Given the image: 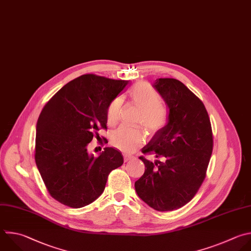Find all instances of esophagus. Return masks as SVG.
Segmentation results:
<instances>
[{
	"mask_svg": "<svg viewBox=\"0 0 251 251\" xmlns=\"http://www.w3.org/2000/svg\"><path fill=\"white\" fill-rule=\"evenodd\" d=\"M133 157H134V156H132V155L124 154V161H125V162H126V161H129V160H131Z\"/></svg>",
	"mask_w": 251,
	"mask_h": 251,
	"instance_id": "1",
	"label": "esophagus"
}]
</instances>
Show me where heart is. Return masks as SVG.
<instances>
[{"label":"heart","mask_w":251,"mask_h":251,"mask_svg":"<svg viewBox=\"0 0 251 251\" xmlns=\"http://www.w3.org/2000/svg\"><path fill=\"white\" fill-rule=\"evenodd\" d=\"M131 101L142 108L138 122L144 125L150 134L160 132L169 122V112L161 105L159 94L147 82H139L129 92ZM123 100L115 99L108 106L106 121L109 126L115 125L122 114ZM146 134L141 127H130L121 125L110 135L111 145L124 151L132 152L145 141Z\"/></svg>","instance_id":"1"}]
</instances>
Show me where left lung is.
Segmentation results:
<instances>
[{"mask_svg": "<svg viewBox=\"0 0 251 251\" xmlns=\"http://www.w3.org/2000/svg\"><path fill=\"white\" fill-rule=\"evenodd\" d=\"M153 88L170 108L169 122L154 134L143 153L145 173L135 182L138 196L156 211H174L187 204L201 187L213 151V133L204 103L176 78H156Z\"/></svg>", "mask_w": 251, "mask_h": 251, "instance_id": "obj_1", "label": "left lung"}]
</instances>
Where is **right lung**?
<instances>
[{"mask_svg": "<svg viewBox=\"0 0 251 251\" xmlns=\"http://www.w3.org/2000/svg\"><path fill=\"white\" fill-rule=\"evenodd\" d=\"M129 80L94 74L65 85L43 107L36 124L35 162L49 194L61 204L81 208L103 192L109 174L123 164L121 151L104 148L90 155L88 145L106 129L109 104ZM105 141V140H104Z\"/></svg>", "mask_w": 251, "mask_h": 251, "instance_id": "obj_1", "label": "right lung"}]
</instances>
